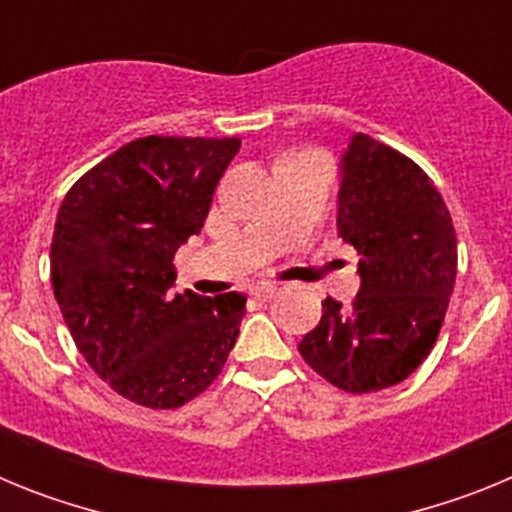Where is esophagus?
<instances>
[{"instance_id": "1", "label": "esophagus", "mask_w": 512, "mask_h": 512, "mask_svg": "<svg viewBox=\"0 0 512 512\" xmlns=\"http://www.w3.org/2000/svg\"><path fill=\"white\" fill-rule=\"evenodd\" d=\"M277 295V284H259V287H253V297L256 300H271V297Z\"/></svg>"}]
</instances>
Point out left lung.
<instances>
[{
	"mask_svg": "<svg viewBox=\"0 0 512 512\" xmlns=\"http://www.w3.org/2000/svg\"><path fill=\"white\" fill-rule=\"evenodd\" d=\"M338 235L359 251L351 307L325 300L300 354L338 390L400 384L431 354L456 279L449 207L418 164L364 133L341 156Z\"/></svg>",
	"mask_w": 512,
	"mask_h": 512,
	"instance_id": "obj_1",
	"label": "left lung"
}]
</instances>
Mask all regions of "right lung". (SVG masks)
Segmentation results:
<instances>
[{"mask_svg":"<svg viewBox=\"0 0 512 512\" xmlns=\"http://www.w3.org/2000/svg\"><path fill=\"white\" fill-rule=\"evenodd\" d=\"M238 138L130 140L63 197L51 282L76 348L117 395L179 408L223 372L246 295L174 292V253L197 235Z\"/></svg>","mask_w":512,"mask_h":512,"instance_id":"right-lung-1","label":"right lung"}]
</instances>
